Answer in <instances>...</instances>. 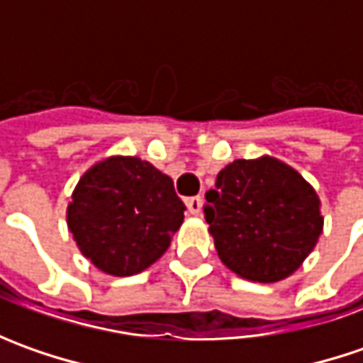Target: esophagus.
I'll return each mask as SVG.
<instances>
[{
  "label": "esophagus",
  "mask_w": 363,
  "mask_h": 363,
  "mask_svg": "<svg viewBox=\"0 0 363 363\" xmlns=\"http://www.w3.org/2000/svg\"><path fill=\"white\" fill-rule=\"evenodd\" d=\"M186 206H188V212L191 216H200V214H202V198H200V196L188 198V200H186Z\"/></svg>",
  "instance_id": "1"
}]
</instances>
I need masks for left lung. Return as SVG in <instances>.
I'll return each instance as SVG.
<instances>
[{"mask_svg":"<svg viewBox=\"0 0 363 363\" xmlns=\"http://www.w3.org/2000/svg\"><path fill=\"white\" fill-rule=\"evenodd\" d=\"M206 200L218 257L252 283L291 277L323 230L321 200L313 186L271 155L228 163Z\"/></svg>","mask_w":363,"mask_h":363,"instance_id":"obj_1","label":"left lung"}]
</instances>
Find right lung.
Returning <instances> with one entry per match:
<instances>
[{
    "label": "right lung",
    "mask_w": 363,
    "mask_h": 363,
    "mask_svg": "<svg viewBox=\"0 0 363 363\" xmlns=\"http://www.w3.org/2000/svg\"><path fill=\"white\" fill-rule=\"evenodd\" d=\"M172 177L149 161L108 155L80 175L66 224L82 257L111 277L149 269L184 224Z\"/></svg>",
    "instance_id": "1"
}]
</instances>
